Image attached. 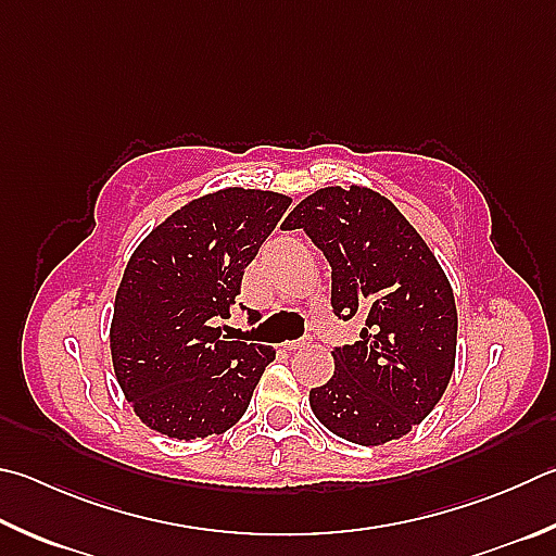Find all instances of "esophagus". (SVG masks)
<instances>
[{
	"instance_id": "esophagus-1",
	"label": "esophagus",
	"mask_w": 556,
	"mask_h": 556,
	"mask_svg": "<svg viewBox=\"0 0 556 556\" xmlns=\"http://www.w3.org/2000/svg\"><path fill=\"white\" fill-rule=\"evenodd\" d=\"M308 345V338H301V340H289V342H285V348L287 350H301V348H306Z\"/></svg>"
}]
</instances>
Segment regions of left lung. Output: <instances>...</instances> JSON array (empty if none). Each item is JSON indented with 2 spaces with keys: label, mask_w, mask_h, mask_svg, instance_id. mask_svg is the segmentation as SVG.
I'll use <instances>...</instances> for the list:
<instances>
[{
  "label": "left lung",
  "mask_w": 556,
  "mask_h": 556,
  "mask_svg": "<svg viewBox=\"0 0 556 556\" xmlns=\"http://www.w3.org/2000/svg\"><path fill=\"white\" fill-rule=\"evenodd\" d=\"M281 228H301L332 269L336 316H359L355 345L332 350L336 371L311 389V410L338 438L377 447L430 416L457 355V306L440 262L406 216L367 187H326Z\"/></svg>",
  "instance_id": "obj_1"
}]
</instances>
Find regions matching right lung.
I'll use <instances>...</instances> for the list:
<instances>
[{
	"mask_svg": "<svg viewBox=\"0 0 556 556\" xmlns=\"http://www.w3.org/2000/svg\"><path fill=\"white\" fill-rule=\"evenodd\" d=\"M289 204L277 191L220 189L177 208L130 255L111 318V362L150 430L197 440L243 418L277 352L220 338L214 320L230 316L245 267Z\"/></svg>",
	"mask_w": 556,
	"mask_h": 556,
	"instance_id": "add662e5",
	"label": "right lung"
}]
</instances>
